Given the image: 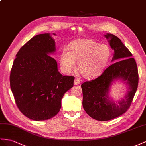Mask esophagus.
<instances>
[{
	"label": "esophagus",
	"instance_id": "obj_1",
	"mask_svg": "<svg viewBox=\"0 0 146 146\" xmlns=\"http://www.w3.org/2000/svg\"><path fill=\"white\" fill-rule=\"evenodd\" d=\"M80 83H81V81L80 79H78V78H75V79H74V85H78V84H80Z\"/></svg>",
	"mask_w": 146,
	"mask_h": 146
}]
</instances>
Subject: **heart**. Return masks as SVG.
Returning a JSON list of instances; mask_svg holds the SVG:
<instances>
[{
    "mask_svg": "<svg viewBox=\"0 0 146 146\" xmlns=\"http://www.w3.org/2000/svg\"><path fill=\"white\" fill-rule=\"evenodd\" d=\"M111 56L110 47L92 39H80L70 45L69 50L63 48L60 55V66L68 73L76 66L81 75L87 79L99 76L105 69Z\"/></svg>",
    "mask_w": 146,
    "mask_h": 146,
    "instance_id": "1",
    "label": "heart"
}]
</instances>
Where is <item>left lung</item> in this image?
<instances>
[{
    "label": "left lung",
    "instance_id": "1",
    "mask_svg": "<svg viewBox=\"0 0 146 146\" xmlns=\"http://www.w3.org/2000/svg\"><path fill=\"white\" fill-rule=\"evenodd\" d=\"M104 36L114 50L111 61L117 62L108 67L96 79L81 85L85 111L93 119L103 121L117 118L128 110L139 81L136 63L130 51L118 37L110 33ZM117 80L125 81L128 91L124 98L115 103L109 96V92L111 86Z\"/></svg>",
    "mask_w": 146,
    "mask_h": 146
}]
</instances>
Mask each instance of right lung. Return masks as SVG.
<instances>
[{
    "label": "right lung",
    "instance_id": "add662e5",
    "mask_svg": "<svg viewBox=\"0 0 146 146\" xmlns=\"http://www.w3.org/2000/svg\"><path fill=\"white\" fill-rule=\"evenodd\" d=\"M55 50L49 33L40 34L28 41L14 60L11 90L20 111L33 120L53 118L61 109L63 95L73 86L74 78L63 76L50 56Z\"/></svg>",
    "mask_w": 146,
    "mask_h": 146
}]
</instances>
